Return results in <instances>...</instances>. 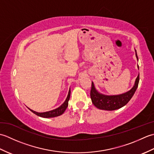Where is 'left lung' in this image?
Segmentation results:
<instances>
[{
	"instance_id": "obj_1",
	"label": "left lung",
	"mask_w": 154,
	"mask_h": 154,
	"mask_svg": "<svg viewBox=\"0 0 154 154\" xmlns=\"http://www.w3.org/2000/svg\"><path fill=\"white\" fill-rule=\"evenodd\" d=\"M135 51L137 60H138L136 50ZM138 68L139 69V67H138ZM139 80L140 78L138 74V77L136 79L134 85L131 89L126 93L120 94H116V95H106V94L100 93L96 89L93 82H92V86H91V99L92 100V103L97 109L100 110H114L119 109L120 108L125 106L129 102L130 100L132 99L137 88H138Z\"/></svg>"
}]
</instances>
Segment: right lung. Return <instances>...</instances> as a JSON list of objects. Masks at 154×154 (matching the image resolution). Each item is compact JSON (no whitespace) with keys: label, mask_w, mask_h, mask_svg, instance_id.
<instances>
[{"label":"right lung","mask_w":154,"mask_h":154,"mask_svg":"<svg viewBox=\"0 0 154 154\" xmlns=\"http://www.w3.org/2000/svg\"><path fill=\"white\" fill-rule=\"evenodd\" d=\"M70 94H71V89L69 88L67 97L66 98V99H65V100L64 101V103L62 104L60 106H59L58 108H57V109H54L52 110L47 111V112H35V111L33 110L29 109L28 107V109L30 111H32V112L34 113L35 114H36L37 116L42 117V118H54V117L60 116L65 112V110H66L67 107L68 106V102L70 98Z\"/></svg>","instance_id":"1"}]
</instances>
